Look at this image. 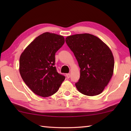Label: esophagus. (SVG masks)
<instances>
[{
	"label": "esophagus",
	"mask_w": 131,
	"mask_h": 131,
	"mask_svg": "<svg viewBox=\"0 0 131 131\" xmlns=\"http://www.w3.org/2000/svg\"><path fill=\"white\" fill-rule=\"evenodd\" d=\"M66 77H67L68 79H69L70 77V73H67L66 74Z\"/></svg>",
	"instance_id": "1"
}]
</instances>
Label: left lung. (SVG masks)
<instances>
[{
	"instance_id": "obj_1",
	"label": "left lung",
	"mask_w": 131,
	"mask_h": 131,
	"mask_svg": "<svg viewBox=\"0 0 131 131\" xmlns=\"http://www.w3.org/2000/svg\"><path fill=\"white\" fill-rule=\"evenodd\" d=\"M65 41L80 68V79L75 84L77 90L91 96L101 94L113 74L114 59L110 48L89 34L71 35Z\"/></svg>"
}]
</instances>
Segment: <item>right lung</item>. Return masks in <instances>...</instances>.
Here are the masks:
<instances>
[{
  "mask_svg": "<svg viewBox=\"0 0 131 131\" xmlns=\"http://www.w3.org/2000/svg\"><path fill=\"white\" fill-rule=\"evenodd\" d=\"M64 43L63 36L45 32L36 37L21 54V76L35 94L51 96L57 92L65 79L54 66L55 53Z\"/></svg>",
  "mask_w": 131,
  "mask_h": 131,
  "instance_id": "right-lung-1",
  "label": "right lung"
}]
</instances>
